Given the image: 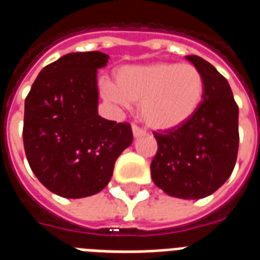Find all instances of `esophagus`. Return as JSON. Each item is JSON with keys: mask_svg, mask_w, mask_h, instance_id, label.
<instances>
[{"mask_svg": "<svg viewBox=\"0 0 260 260\" xmlns=\"http://www.w3.org/2000/svg\"><path fill=\"white\" fill-rule=\"evenodd\" d=\"M133 134H134V137H141V136H143V134H145V130H143V128H141L140 126H137V124H133Z\"/></svg>", "mask_w": 260, "mask_h": 260, "instance_id": "obj_1", "label": "esophagus"}]
</instances>
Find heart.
I'll return each mask as SVG.
<instances>
[{
    "label": "heart",
    "mask_w": 260,
    "mask_h": 260,
    "mask_svg": "<svg viewBox=\"0 0 260 260\" xmlns=\"http://www.w3.org/2000/svg\"><path fill=\"white\" fill-rule=\"evenodd\" d=\"M106 101L128 109L140 102V114L150 127L168 130L185 123L200 107L204 78L193 64L159 61L118 70L117 84L105 82Z\"/></svg>",
    "instance_id": "heart-1"
}]
</instances>
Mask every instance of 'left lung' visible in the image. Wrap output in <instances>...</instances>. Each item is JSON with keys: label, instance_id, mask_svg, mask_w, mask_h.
I'll return each instance as SVG.
<instances>
[{"label": "left lung", "instance_id": "obj_1", "mask_svg": "<svg viewBox=\"0 0 260 260\" xmlns=\"http://www.w3.org/2000/svg\"><path fill=\"white\" fill-rule=\"evenodd\" d=\"M186 59L204 78V96L193 117L177 127L154 132L158 150L151 178L166 194L203 199L231 176L239 149V107L227 79L200 56Z\"/></svg>", "mask_w": 260, "mask_h": 260}]
</instances>
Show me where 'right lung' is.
<instances>
[{"label": "right lung", "instance_id": "right-lung-1", "mask_svg": "<svg viewBox=\"0 0 260 260\" xmlns=\"http://www.w3.org/2000/svg\"><path fill=\"white\" fill-rule=\"evenodd\" d=\"M109 59L98 51L64 55L41 70L25 99L26 159L39 181L61 197L101 192L133 142L127 122L98 115L96 74Z\"/></svg>", "mask_w": 260, "mask_h": 260}]
</instances>
